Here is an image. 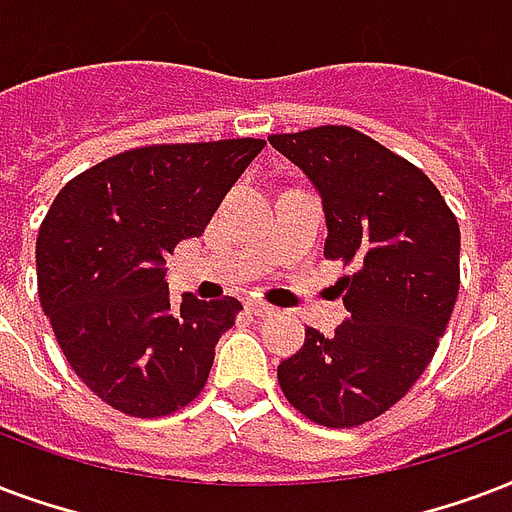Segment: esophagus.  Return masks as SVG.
Wrapping results in <instances>:
<instances>
[{
	"label": "esophagus",
	"mask_w": 512,
	"mask_h": 512,
	"mask_svg": "<svg viewBox=\"0 0 512 512\" xmlns=\"http://www.w3.org/2000/svg\"><path fill=\"white\" fill-rule=\"evenodd\" d=\"M249 311H252L255 317H273V314H276V308L263 303V300H249Z\"/></svg>",
	"instance_id": "34e87169"
}]
</instances>
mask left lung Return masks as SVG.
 <instances>
[{
    "instance_id": "8db88e82",
    "label": "left lung",
    "mask_w": 512,
    "mask_h": 512,
    "mask_svg": "<svg viewBox=\"0 0 512 512\" xmlns=\"http://www.w3.org/2000/svg\"><path fill=\"white\" fill-rule=\"evenodd\" d=\"M268 142L322 193L325 257L354 265L338 282L351 319L333 338L308 327L279 386L308 421L360 427L403 400L438 351L459 295V222L419 166L357 128Z\"/></svg>"
}]
</instances>
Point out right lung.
Listing matches in <instances>:
<instances>
[{
  "instance_id": "add662e5",
  "label": "right lung",
  "mask_w": 512,
  "mask_h": 512,
  "mask_svg": "<svg viewBox=\"0 0 512 512\" xmlns=\"http://www.w3.org/2000/svg\"><path fill=\"white\" fill-rule=\"evenodd\" d=\"M263 139L150 144L77 174L39 225L37 290L66 362L93 395L158 419L201 395L236 298L174 303L163 257L201 236Z\"/></svg>"
}]
</instances>
